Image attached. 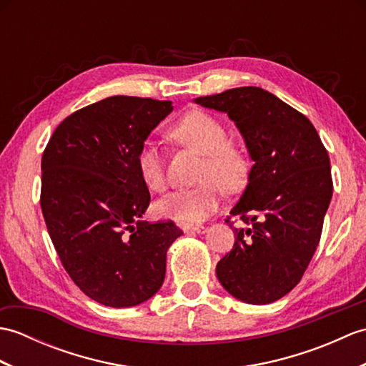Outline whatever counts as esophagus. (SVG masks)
I'll use <instances>...</instances> for the list:
<instances>
[{
    "label": "esophagus",
    "mask_w": 366,
    "mask_h": 366,
    "mask_svg": "<svg viewBox=\"0 0 366 366\" xmlns=\"http://www.w3.org/2000/svg\"><path fill=\"white\" fill-rule=\"evenodd\" d=\"M187 231H189V232H197V234H204V232L207 231V228H206V227H201V224H198V227L189 228Z\"/></svg>",
    "instance_id": "1"
}]
</instances>
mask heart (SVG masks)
<instances>
[{"instance_id": "heart-1", "label": "heart", "mask_w": 366, "mask_h": 366, "mask_svg": "<svg viewBox=\"0 0 366 366\" xmlns=\"http://www.w3.org/2000/svg\"><path fill=\"white\" fill-rule=\"evenodd\" d=\"M169 134L179 143L203 154L198 181L192 189L171 193L160 199L155 209L163 217L192 224L204 220L217 207L222 192L236 193L245 187L250 176V159L242 147L228 142L223 124L203 110L182 116ZM137 169L143 184L152 192H162L167 185L165 168L159 144L144 139L137 152Z\"/></svg>"}]
</instances>
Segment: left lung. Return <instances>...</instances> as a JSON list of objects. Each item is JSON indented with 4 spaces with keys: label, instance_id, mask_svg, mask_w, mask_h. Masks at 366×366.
<instances>
[{
    "label": "left lung",
    "instance_id": "8db88e82",
    "mask_svg": "<svg viewBox=\"0 0 366 366\" xmlns=\"http://www.w3.org/2000/svg\"><path fill=\"white\" fill-rule=\"evenodd\" d=\"M195 102L228 113L254 162L231 215L236 242L217 264L222 286L236 299L264 305L295 287L320 244L333 182L330 159L305 114L256 86Z\"/></svg>",
    "mask_w": 366,
    "mask_h": 366
}]
</instances>
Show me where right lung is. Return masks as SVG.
<instances>
[{
  "label": "right lung",
  "mask_w": 366,
  "mask_h": 366,
  "mask_svg": "<svg viewBox=\"0 0 366 366\" xmlns=\"http://www.w3.org/2000/svg\"><path fill=\"white\" fill-rule=\"evenodd\" d=\"M173 110L169 100L113 96L76 110L42 154L41 207L61 264L102 305H138L160 290L174 222H144L151 195L138 147Z\"/></svg>",
  "instance_id": "1"
}]
</instances>
